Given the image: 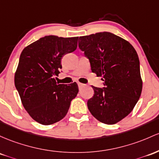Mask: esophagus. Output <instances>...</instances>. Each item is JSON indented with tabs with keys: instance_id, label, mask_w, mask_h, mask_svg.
<instances>
[{
	"instance_id": "1",
	"label": "esophagus",
	"mask_w": 159,
	"mask_h": 159,
	"mask_svg": "<svg viewBox=\"0 0 159 159\" xmlns=\"http://www.w3.org/2000/svg\"><path fill=\"white\" fill-rule=\"evenodd\" d=\"M78 87H79V88H82V87H84V85H85L84 84L80 83V82H78Z\"/></svg>"
}]
</instances>
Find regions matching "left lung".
I'll return each mask as SVG.
<instances>
[{
  "label": "left lung",
  "instance_id": "8db88e82",
  "mask_svg": "<svg viewBox=\"0 0 159 159\" xmlns=\"http://www.w3.org/2000/svg\"><path fill=\"white\" fill-rule=\"evenodd\" d=\"M78 47L89 59L92 72L102 77L105 88L92 86L88 101L94 118L115 125L128 116L141 95L143 81L137 51L126 40L110 32L79 38Z\"/></svg>",
  "mask_w": 159,
  "mask_h": 159
}]
</instances>
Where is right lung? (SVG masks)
<instances>
[{
	"label": "right lung",
	"mask_w": 159,
	"mask_h": 159,
	"mask_svg": "<svg viewBox=\"0 0 159 159\" xmlns=\"http://www.w3.org/2000/svg\"><path fill=\"white\" fill-rule=\"evenodd\" d=\"M78 37L45 36L22 50L15 72V86L23 107L34 121L53 125L67 114L78 93L76 82L58 84L61 60L76 50Z\"/></svg>",
	"instance_id": "right-lung-1"
}]
</instances>
